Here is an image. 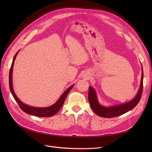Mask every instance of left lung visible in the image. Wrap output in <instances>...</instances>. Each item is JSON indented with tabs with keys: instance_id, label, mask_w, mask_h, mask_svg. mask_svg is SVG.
Returning <instances> with one entry per match:
<instances>
[{
	"instance_id": "1",
	"label": "left lung",
	"mask_w": 152,
	"mask_h": 152,
	"mask_svg": "<svg viewBox=\"0 0 152 152\" xmlns=\"http://www.w3.org/2000/svg\"><path fill=\"white\" fill-rule=\"evenodd\" d=\"M143 73L142 65L141 81L139 89L137 92V94L135 95V97L129 102L114 106L106 107L100 105L95 90L92 86H90L89 88L88 99L90 105L94 111V113L98 116L103 118H113L123 115L132 110L138 104V103L140 100L143 91Z\"/></svg>"
}]
</instances>
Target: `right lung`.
I'll use <instances>...</instances> for the list:
<instances>
[{
    "instance_id": "add662e5",
    "label": "right lung",
    "mask_w": 152,
    "mask_h": 152,
    "mask_svg": "<svg viewBox=\"0 0 152 152\" xmlns=\"http://www.w3.org/2000/svg\"><path fill=\"white\" fill-rule=\"evenodd\" d=\"M19 52H20V50H18L17 52V53H16L14 56L12 65L10 67V73H9V87H10V92L13 95V98L15 99L16 102L18 103V104L20 106V108L24 111V112H25L27 114L36 116H39V117H50V116L55 115L63 106L64 102H65V100L66 98L67 95L68 94L69 92L71 90V89L73 87L74 84L71 86L68 89H67L65 92H64L63 93V94L60 96V97L58 99V100L52 106L42 108V107H34L29 106L28 105L25 104V103L22 102L18 98L17 95L15 94V93L14 92L13 87V82H12L13 68L14 62H15L16 57L17 56Z\"/></svg>"
}]
</instances>
